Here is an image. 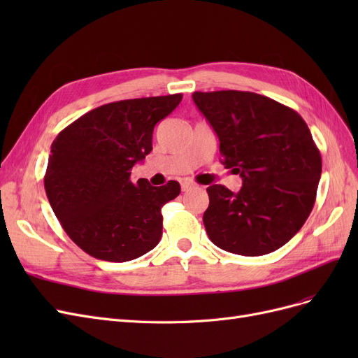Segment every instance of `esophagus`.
<instances>
[{
    "label": "esophagus",
    "mask_w": 358,
    "mask_h": 358,
    "mask_svg": "<svg viewBox=\"0 0 358 358\" xmlns=\"http://www.w3.org/2000/svg\"><path fill=\"white\" fill-rule=\"evenodd\" d=\"M196 187H197L196 183H192V182H189V180L182 182V185H180L182 191H188V189H191V188H196Z\"/></svg>",
    "instance_id": "1"
}]
</instances>
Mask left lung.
<instances>
[{"mask_svg": "<svg viewBox=\"0 0 358 358\" xmlns=\"http://www.w3.org/2000/svg\"><path fill=\"white\" fill-rule=\"evenodd\" d=\"M192 100L220 138L221 162L242 178L236 194L208 188L209 239L237 255L276 251L301 229L317 197L321 155L306 122L255 92H194Z\"/></svg>", "mask_w": 358, "mask_h": 358, "instance_id": "8db88e82", "label": "left lung"}]
</instances>
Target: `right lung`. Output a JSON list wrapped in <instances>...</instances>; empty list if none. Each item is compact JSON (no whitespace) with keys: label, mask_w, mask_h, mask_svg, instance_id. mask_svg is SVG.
I'll return each instance as SVG.
<instances>
[{"label":"right lung","mask_w":358,"mask_h":358,"mask_svg":"<svg viewBox=\"0 0 358 358\" xmlns=\"http://www.w3.org/2000/svg\"><path fill=\"white\" fill-rule=\"evenodd\" d=\"M180 100L173 94L104 104L53 140L45 189L64 231L86 254L124 263L158 245L161 208L179 196L180 185L133 182L131 170L152 150L157 122Z\"/></svg>","instance_id":"1"}]
</instances>
